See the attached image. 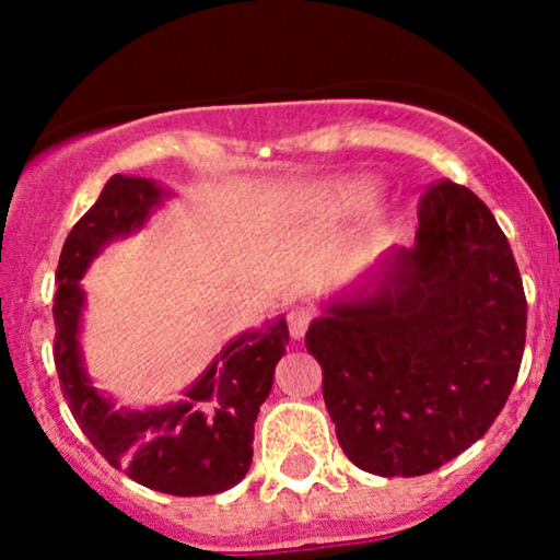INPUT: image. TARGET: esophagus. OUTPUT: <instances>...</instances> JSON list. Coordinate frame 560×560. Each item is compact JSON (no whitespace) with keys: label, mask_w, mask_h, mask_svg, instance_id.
I'll return each mask as SVG.
<instances>
[{"label":"esophagus","mask_w":560,"mask_h":560,"mask_svg":"<svg viewBox=\"0 0 560 560\" xmlns=\"http://www.w3.org/2000/svg\"><path fill=\"white\" fill-rule=\"evenodd\" d=\"M311 320H313V311H311V307H305V305L289 307L287 324H289V334H292L294 339H300L302 334L307 331V326H311Z\"/></svg>","instance_id":"obj_1"}]
</instances>
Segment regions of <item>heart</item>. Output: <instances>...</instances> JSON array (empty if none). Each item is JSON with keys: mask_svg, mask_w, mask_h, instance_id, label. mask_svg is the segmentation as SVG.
<instances>
[{"mask_svg": "<svg viewBox=\"0 0 560 560\" xmlns=\"http://www.w3.org/2000/svg\"><path fill=\"white\" fill-rule=\"evenodd\" d=\"M374 199V184L369 182H355V184H347L342 191H339V202L347 210H358L363 205H369Z\"/></svg>", "mask_w": 560, "mask_h": 560, "instance_id": "1", "label": "heart"}]
</instances>
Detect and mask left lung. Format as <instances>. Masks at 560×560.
<instances>
[{
	"label": "left lung",
	"instance_id": "8db88e82",
	"mask_svg": "<svg viewBox=\"0 0 560 560\" xmlns=\"http://www.w3.org/2000/svg\"><path fill=\"white\" fill-rule=\"evenodd\" d=\"M526 298L481 199L442 178L419 202L416 247L371 298L313 320L305 347L345 455L378 477H421L485 436L516 384Z\"/></svg>",
	"mask_w": 560,
	"mask_h": 560
}]
</instances>
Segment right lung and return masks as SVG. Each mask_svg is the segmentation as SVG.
<instances>
[{
  "instance_id": "obj_1",
  "label": "right lung",
  "mask_w": 560,
  "mask_h": 560,
  "mask_svg": "<svg viewBox=\"0 0 560 560\" xmlns=\"http://www.w3.org/2000/svg\"><path fill=\"white\" fill-rule=\"evenodd\" d=\"M160 197L163 189L147 178L113 176L70 229L55 276V365L70 413L107 464L165 494H215L242 481L253 464L255 419L289 345L284 318L234 339L184 402L168 408L113 410L81 365L79 279L102 244L139 229Z\"/></svg>"
}]
</instances>
